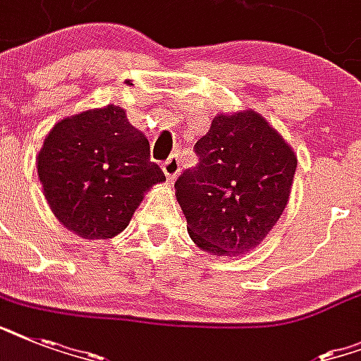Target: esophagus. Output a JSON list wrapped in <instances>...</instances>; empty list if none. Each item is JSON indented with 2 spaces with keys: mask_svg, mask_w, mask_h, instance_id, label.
<instances>
[{
  "mask_svg": "<svg viewBox=\"0 0 361 361\" xmlns=\"http://www.w3.org/2000/svg\"><path fill=\"white\" fill-rule=\"evenodd\" d=\"M163 172H164V176H166V178H169L170 181L174 180L176 176L180 174V172H181V157H180V155H178V153H176V155H170V157L166 159V161H164V163H163Z\"/></svg>",
  "mask_w": 361,
  "mask_h": 361,
  "instance_id": "esophagus-1",
  "label": "esophagus"
}]
</instances>
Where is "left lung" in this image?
I'll return each instance as SVG.
<instances>
[{
  "label": "left lung",
  "instance_id": "8db88e82",
  "mask_svg": "<svg viewBox=\"0 0 361 361\" xmlns=\"http://www.w3.org/2000/svg\"><path fill=\"white\" fill-rule=\"evenodd\" d=\"M195 153L198 164L174 185L187 232L217 257L245 255L268 236L286 208L296 155L252 110L215 116Z\"/></svg>",
  "mask_w": 361,
  "mask_h": 361
}]
</instances>
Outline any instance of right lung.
Returning <instances> with one entry per match:
<instances>
[{"label":"right lung","mask_w":361,"mask_h":361,"mask_svg":"<svg viewBox=\"0 0 361 361\" xmlns=\"http://www.w3.org/2000/svg\"><path fill=\"white\" fill-rule=\"evenodd\" d=\"M50 209L86 240H109L129 225L144 192L164 181L149 142L114 104L58 121L37 155Z\"/></svg>","instance_id":"obj_1"}]
</instances>
